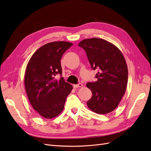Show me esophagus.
Segmentation results:
<instances>
[{
  "mask_svg": "<svg viewBox=\"0 0 151 151\" xmlns=\"http://www.w3.org/2000/svg\"><path fill=\"white\" fill-rule=\"evenodd\" d=\"M83 85L81 83H79L78 84H74V86H73L74 88H81V87H83Z\"/></svg>",
  "mask_w": 151,
  "mask_h": 151,
  "instance_id": "34e87169",
  "label": "esophagus"
}]
</instances>
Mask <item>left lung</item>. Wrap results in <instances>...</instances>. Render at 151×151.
<instances>
[{
	"mask_svg": "<svg viewBox=\"0 0 151 151\" xmlns=\"http://www.w3.org/2000/svg\"><path fill=\"white\" fill-rule=\"evenodd\" d=\"M86 53L91 68L98 69L97 81L88 83L92 97L89 108L98 114H107L119 104L127 89L128 68L122 53L115 45L103 39H85L79 43Z\"/></svg>",
	"mask_w": 151,
	"mask_h": 151,
	"instance_id": "1",
	"label": "left lung"
}]
</instances>
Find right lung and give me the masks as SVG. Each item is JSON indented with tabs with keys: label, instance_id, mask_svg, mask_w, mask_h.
<instances>
[{
	"label": "right lung",
	"instance_id": "obj_1",
	"mask_svg": "<svg viewBox=\"0 0 151 151\" xmlns=\"http://www.w3.org/2000/svg\"><path fill=\"white\" fill-rule=\"evenodd\" d=\"M73 44L54 42L45 44L34 53L26 66L24 86L29 101L35 111L45 118H53L62 111L73 87L62 76L60 60Z\"/></svg>",
	"mask_w": 151,
	"mask_h": 151
}]
</instances>
